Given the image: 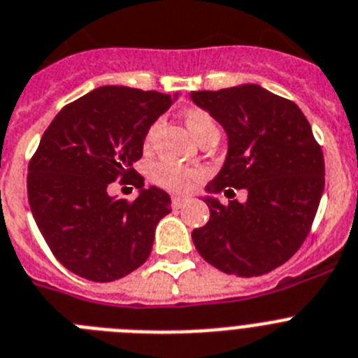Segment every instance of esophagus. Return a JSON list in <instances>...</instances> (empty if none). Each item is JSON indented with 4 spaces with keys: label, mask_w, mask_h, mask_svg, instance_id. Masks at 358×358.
I'll return each mask as SVG.
<instances>
[{
    "label": "esophagus",
    "mask_w": 358,
    "mask_h": 358,
    "mask_svg": "<svg viewBox=\"0 0 358 358\" xmlns=\"http://www.w3.org/2000/svg\"><path fill=\"white\" fill-rule=\"evenodd\" d=\"M188 203V199H186V197H172V208H176V210H179L181 208V206H185V204Z\"/></svg>",
    "instance_id": "1"
}]
</instances>
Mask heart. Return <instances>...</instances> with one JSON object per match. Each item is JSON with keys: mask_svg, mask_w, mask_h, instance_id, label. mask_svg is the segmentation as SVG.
Returning a JSON list of instances; mask_svg holds the SVG:
<instances>
[{"mask_svg": "<svg viewBox=\"0 0 358 358\" xmlns=\"http://www.w3.org/2000/svg\"><path fill=\"white\" fill-rule=\"evenodd\" d=\"M185 123L188 127L197 141H201L206 136H217V124L213 121L212 115L203 108H188L185 112ZM155 130H157V123L146 130L145 134V148H148L154 141ZM152 181L157 186L164 188L173 194H186L190 192L201 177H203V170L197 166H179V164L166 163V161H159L150 170Z\"/></svg>", "mask_w": 358, "mask_h": 358, "instance_id": "1", "label": "heart"}]
</instances>
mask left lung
<instances>
[{"label": "left lung", "mask_w": 358, "mask_h": 358, "mask_svg": "<svg viewBox=\"0 0 358 358\" xmlns=\"http://www.w3.org/2000/svg\"><path fill=\"white\" fill-rule=\"evenodd\" d=\"M228 136L221 172L206 185L210 221L192 231L201 257L217 270L257 277L284 264L310 234L324 192V155L293 101L259 85L192 92ZM249 192L246 203L211 195Z\"/></svg>", "instance_id": "1"}]
</instances>
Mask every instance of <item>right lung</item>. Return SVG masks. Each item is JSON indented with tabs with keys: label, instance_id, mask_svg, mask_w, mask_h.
Instances as JSON below:
<instances>
[{
	"label": "right lung",
	"instance_id": "1",
	"mask_svg": "<svg viewBox=\"0 0 358 358\" xmlns=\"http://www.w3.org/2000/svg\"><path fill=\"white\" fill-rule=\"evenodd\" d=\"M173 99L99 87L66 105L43 134L29 163V204L54 257L72 273L112 282L148 259L172 201L157 186L143 188L132 164L143 157L146 130ZM117 178L140 188L136 201L109 197L108 185Z\"/></svg>",
	"mask_w": 358,
	"mask_h": 358
}]
</instances>
